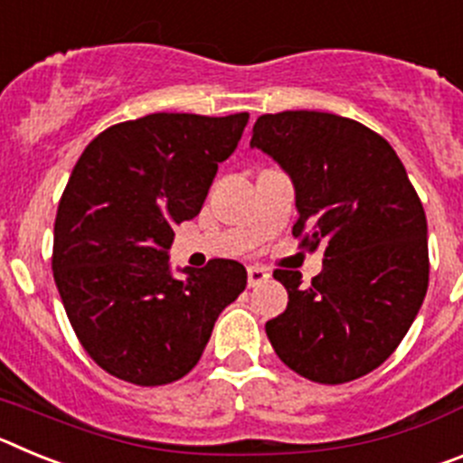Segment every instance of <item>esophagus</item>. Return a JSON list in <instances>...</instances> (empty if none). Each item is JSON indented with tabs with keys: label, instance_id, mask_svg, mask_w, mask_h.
Returning a JSON list of instances; mask_svg holds the SVG:
<instances>
[{
	"label": "esophagus",
	"instance_id": "obj_1",
	"mask_svg": "<svg viewBox=\"0 0 463 463\" xmlns=\"http://www.w3.org/2000/svg\"><path fill=\"white\" fill-rule=\"evenodd\" d=\"M271 278L269 269H261V267H248V285L250 288H257L261 282H267Z\"/></svg>",
	"mask_w": 463,
	"mask_h": 463
}]
</instances>
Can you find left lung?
<instances>
[{
    "instance_id": "8db88e82",
    "label": "left lung",
    "mask_w": 463,
    "mask_h": 463,
    "mask_svg": "<svg viewBox=\"0 0 463 463\" xmlns=\"http://www.w3.org/2000/svg\"><path fill=\"white\" fill-rule=\"evenodd\" d=\"M252 148L292 178V234L315 250L322 273L278 269L288 308L267 322L282 364L322 384L378 369L411 329L429 288L427 215L394 148L373 129L320 110L257 118Z\"/></svg>"
}]
</instances>
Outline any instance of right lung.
I'll use <instances>...</instances> for the list:
<instances>
[{"label": "right lung", "instance_id": "1", "mask_svg": "<svg viewBox=\"0 0 463 463\" xmlns=\"http://www.w3.org/2000/svg\"><path fill=\"white\" fill-rule=\"evenodd\" d=\"M248 113H150L109 127L76 162L55 218L52 276L85 353L141 387L181 380L245 289L234 260L174 278L175 224L199 215Z\"/></svg>", "mask_w": 463, "mask_h": 463}]
</instances>
